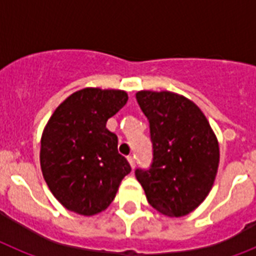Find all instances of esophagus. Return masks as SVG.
I'll return each instance as SVG.
<instances>
[{"label": "esophagus", "mask_w": 256, "mask_h": 256, "mask_svg": "<svg viewBox=\"0 0 256 256\" xmlns=\"http://www.w3.org/2000/svg\"><path fill=\"white\" fill-rule=\"evenodd\" d=\"M128 164H130V166H132V168H136V158H134V156H128Z\"/></svg>", "instance_id": "obj_1"}]
</instances>
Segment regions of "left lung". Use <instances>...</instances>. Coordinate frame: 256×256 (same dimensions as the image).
Segmentation results:
<instances>
[{
  "label": "left lung",
  "instance_id": "left-lung-1",
  "mask_svg": "<svg viewBox=\"0 0 256 256\" xmlns=\"http://www.w3.org/2000/svg\"><path fill=\"white\" fill-rule=\"evenodd\" d=\"M148 120L152 162L136 176L160 214L183 216L210 192L218 171L219 146L200 108L170 92H136Z\"/></svg>",
  "mask_w": 256,
  "mask_h": 256
}]
</instances>
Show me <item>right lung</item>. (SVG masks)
Returning <instances> with one entry per match:
<instances>
[{"label":"right lung","instance_id":"obj_1","mask_svg":"<svg viewBox=\"0 0 256 256\" xmlns=\"http://www.w3.org/2000/svg\"><path fill=\"white\" fill-rule=\"evenodd\" d=\"M128 102L122 90L88 88L66 98L46 124L41 168L61 204L81 215L98 214L116 198L132 171L118 152V136L106 122Z\"/></svg>","mask_w":256,"mask_h":256}]
</instances>
